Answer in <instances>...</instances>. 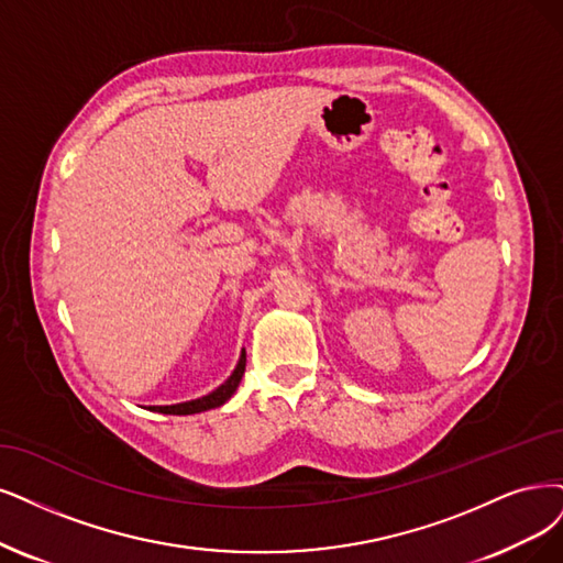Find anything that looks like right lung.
Wrapping results in <instances>:
<instances>
[{
  "instance_id": "1",
  "label": "right lung",
  "mask_w": 563,
  "mask_h": 563,
  "mask_svg": "<svg viewBox=\"0 0 563 563\" xmlns=\"http://www.w3.org/2000/svg\"><path fill=\"white\" fill-rule=\"evenodd\" d=\"M245 373V350H241V357H239V364L234 368L232 376H229L218 389H213L211 394H206V397L201 399H195V401H185V404H174V406H151V410L155 412H164V415H195V412H203V410H211V408H218L222 406L224 401L232 399V394L236 391L241 378Z\"/></svg>"
}]
</instances>
